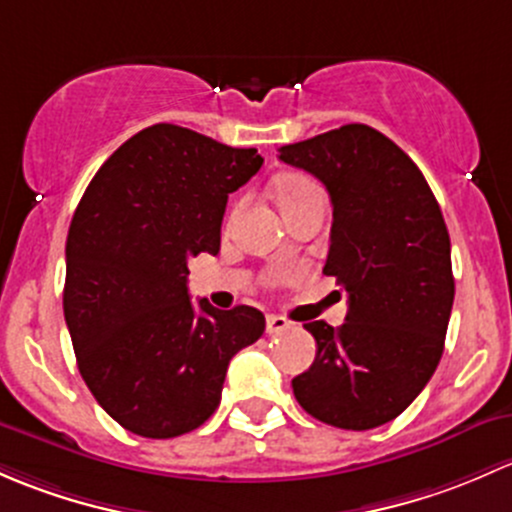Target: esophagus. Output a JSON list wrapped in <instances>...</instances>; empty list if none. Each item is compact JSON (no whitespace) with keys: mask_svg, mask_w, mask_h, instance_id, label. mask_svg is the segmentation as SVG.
<instances>
[{"mask_svg":"<svg viewBox=\"0 0 512 512\" xmlns=\"http://www.w3.org/2000/svg\"><path fill=\"white\" fill-rule=\"evenodd\" d=\"M293 323L291 320H286L283 315H268L266 318V330L268 335H281L286 333V330H291Z\"/></svg>","mask_w":512,"mask_h":512,"instance_id":"34e87169","label":"esophagus"}]
</instances>
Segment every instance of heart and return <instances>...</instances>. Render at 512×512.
<instances>
[{
  "mask_svg": "<svg viewBox=\"0 0 512 512\" xmlns=\"http://www.w3.org/2000/svg\"><path fill=\"white\" fill-rule=\"evenodd\" d=\"M313 189H318V187H315V184L310 182V179H305V177H288V179H283V182L276 187L278 204L295 202V199H300V197H303V194L313 192Z\"/></svg>",
  "mask_w": 512,
  "mask_h": 512,
  "instance_id": "1",
  "label": "heart"
}]
</instances>
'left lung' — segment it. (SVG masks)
Here are the masks:
<instances>
[{"instance_id": "obj_1", "label": "left lung", "mask_w": 512, "mask_h": 512, "mask_svg": "<svg viewBox=\"0 0 512 512\" xmlns=\"http://www.w3.org/2000/svg\"><path fill=\"white\" fill-rule=\"evenodd\" d=\"M278 152L328 189L323 273L347 293L340 328L303 325L318 352L293 394L323 424L374 429L419 397L444 352L453 273L439 202L412 157L370 125H342Z\"/></svg>"}]
</instances>
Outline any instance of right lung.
<instances>
[{
  "label": "right lung",
  "instance_id": "1",
  "mask_svg": "<svg viewBox=\"0 0 512 512\" xmlns=\"http://www.w3.org/2000/svg\"><path fill=\"white\" fill-rule=\"evenodd\" d=\"M261 165L254 147L157 123L123 142L78 202L63 315L83 382L133 434L202 426L231 357L266 330L251 305L217 310L187 293L189 261L219 254L226 199Z\"/></svg>",
  "mask_w": 512,
  "mask_h": 512
}]
</instances>
